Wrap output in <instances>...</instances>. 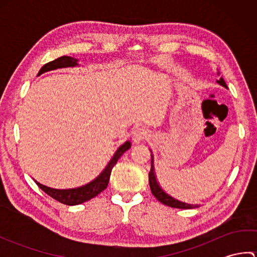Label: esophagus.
<instances>
[{
    "mask_svg": "<svg viewBox=\"0 0 257 257\" xmlns=\"http://www.w3.org/2000/svg\"><path fill=\"white\" fill-rule=\"evenodd\" d=\"M147 138V132L144 128H137L133 132L132 139L134 144H140L141 141H144Z\"/></svg>",
    "mask_w": 257,
    "mask_h": 257,
    "instance_id": "34e87169",
    "label": "esophagus"
}]
</instances>
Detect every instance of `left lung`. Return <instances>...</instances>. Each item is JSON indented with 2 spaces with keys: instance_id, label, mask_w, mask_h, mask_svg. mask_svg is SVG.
Listing matches in <instances>:
<instances>
[{
  "instance_id": "8db88e82",
  "label": "left lung",
  "mask_w": 257,
  "mask_h": 257,
  "mask_svg": "<svg viewBox=\"0 0 257 257\" xmlns=\"http://www.w3.org/2000/svg\"><path fill=\"white\" fill-rule=\"evenodd\" d=\"M217 83H219L221 86L225 87V88H227L225 81L222 77L219 80H217ZM149 184H150V189H151L152 194L156 196V199L158 201H160L161 203H163L165 205L171 206V207H177V209H194V207H198V204H196V205L189 204V203H185V202L177 200L176 198H173V196H171L170 194H168L166 191L160 187L159 182L157 181V177H156V173H155L154 155H152V152H151V169H150V172H149Z\"/></svg>"
}]
</instances>
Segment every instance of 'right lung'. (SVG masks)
<instances>
[{
    "label": "right lung",
    "instance_id": "add662e5",
    "mask_svg": "<svg viewBox=\"0 0 257 257\" xmlns=\"http://www.w3.org/2000/svg\"><path fill=\"white\" fill-rule=\"evenodd\" d=\"M75 66H78V59L70 56H62L55 59V61H52L50 63L45 64L44 66L40 69L37 76L57 68L75 67ZM130 147H132L130 141H125L122 146H120L119 149L116 151V154H114V156L112 157V159L108 162L105 170H103L95 180H92L91 182L83 185V187H78L74 189H54L37 181L35 182L46 194L52 196L53 199L61 202L63 204L77 205L80 203H84V202L95 198L96 195L102 192V191L107 188L109 179H110V173H111L112 168L117 163L119 158L121 157L124 152L130 148Z\"/></svg>",
    "mask_w": 257,
    "mask_h": 257
}]
</instances>
